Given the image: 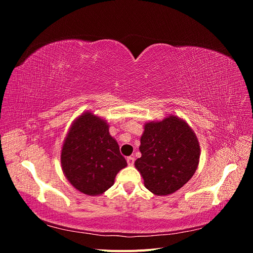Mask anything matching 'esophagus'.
<instances>
[{"mask_svg": "<svg viewBox=\"0 0 253 253\" xmlns=\"http://www.w3.org/2000/svg\"><path fill=\"white\" fill-rule=\"evenodd\" d=\"M126 162H127V165H128V166H133V165H134V162H135V158L132 157V156H129V157L126 158Z\"/></svg>", "mask_w": 253, "mask_h": 253, "instance_id": "obj_1", "label": "esophagus"}]
</instances>
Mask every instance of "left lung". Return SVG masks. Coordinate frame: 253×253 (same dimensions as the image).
I'll return each instance as SVG.
<instances>
[{
    "mask_svg": "<svg viewBox=\"0 0 253 253\" xmlns=\"http://www.w3.org/2000/svg\"><path fill=\"white\" fill-rule=\"evenodd\" d=\"M141 157L135 162L144 186L155 195H169L194 175L201 148L194 131L174 115L144 124L140 138Z\"/></svg>",
    "mask_w": 253,
    "mask_h": 253,
    "instance_id": "left-lung-1",
    "label": "left lung"
}]
</instances>
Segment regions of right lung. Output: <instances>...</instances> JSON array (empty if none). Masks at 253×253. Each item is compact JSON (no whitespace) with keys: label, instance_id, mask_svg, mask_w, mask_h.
<instances>
[{"label":"right lung","instance_id":"add662e5","mask_svg":"<svg viewBox=\"0 0 253 253\" xmlns=\"http://www.w3.org/2000/svg\"><path fill=\"white\" fill-rule=\"evenodd\" d=\"M109 127L104 119L86 111L74 120L64 138L62 171L72 186L83 194L101 195L127 165Z\"/></svg>","mask_w":253,"mask_h":253}]
</instances>
